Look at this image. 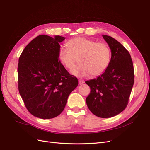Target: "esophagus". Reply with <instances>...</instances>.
I'll return each mask as SVG.
<instances>
[{
  "instance_id": "1",
  "label": "esophagus",
  "mask_w": 150,
  "mask_h": 150,
  "mask_svg": "<svg viewBox=\"0 0 150 150\" xmlns=\"http://www.w3.org/2000/svg\"><path fill=\"white\" fill-rule=\"evenodd\" d=\"M83 83H84V81L82 79H79V84H83Z\"/></svg>"
}]
</instances>
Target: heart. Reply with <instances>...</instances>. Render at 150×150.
<instances>
[{
    "label": "heart",
    "instance_id": "1",
    "mask_svg": "<svg viewBox=\"0 0 150 150\" xmlns=\"http://www.w3.org/2000/svg\"><path fill=\"white\" fill-rule=\"evenodd\" d=\"M67 44L70 49L61 47L58 57L70 70L75 67L79 59L81 64L72 71V73L76 76L83 77L89 74L93 76L99 75L110 64L111 51L106 43L78 37L69 40Z\"/></svg>",
    "mask_w": 150,
    "mask_h": 150
}]
</instances>
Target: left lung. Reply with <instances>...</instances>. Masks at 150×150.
Wrapping results in <instances>:
<instances>
[{
    "label": "left lung",
    "instance_id": "left-lung-1",
    "mask_svg": "<svg viewBox=\"0 0 150 150\" xmlns=\"http://www.w3.org/2000/svg\"><path fill=\"white\" fill-rule=\"evenodd\" d=\"M111 51V60L98 78L86 81L91 89L86 101L93 114L103 118L120 114L128 105L134 84L133 61L129 52L115 39L103 35Z\"/></svg>",
    "mask_w": 150,
    "mask_h": 150
}]
</instances>
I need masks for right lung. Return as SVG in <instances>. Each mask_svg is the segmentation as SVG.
<instances>
[{"label":"right lung","instance_id":"right-lung-1","mask_svg":"<svg viewBox=\"0 0 150 150\" xmlns=\"http://www.w3.org/2000/svg\"><path fill=\"white\" fill-rule=\"evenodd\" d=\"M64 37L40 35L27 45L19 59L18 88L30 114L54 118L64 110L68 96L78 85L59 59Z\"/></svg>","mask_w":150,"mask_h":150}]
</instances>
